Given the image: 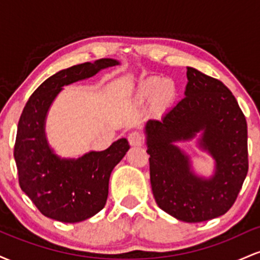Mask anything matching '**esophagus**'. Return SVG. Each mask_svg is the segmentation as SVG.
<instances>
[{
  "mask_svg": "<svg viewBox=\"0 0 260 260\" xmlns=\"http://www.w3.org/2000/svg\"><path fill=\"white\" fill-rule=\"evenodd\" d=\"M128 142L132 147H139L143 144V136L138 131H133L128 134Z\"/></svg>",
  "mask_w": 260,
  "mask_h": 260,
  "instance_id": "esophagus-1",
  "label": "esophagus"
}]
</instances>
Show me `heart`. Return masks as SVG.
<instances>
[{
    "label": "heart",
    "instance_id": "obj_1",
    "mask_svg": "<svg viewBox=\"0 0 260 260\" xmlns=\"http://www.w3.org/2000/svg\"><path fill=\"white\" fill-rule=\"evenodd\" d=\"M156 91V98L160 100H166L171 94V86L168 82L161 83L157 78H149L139 85L138 95L140 98H147Z\"/></svg>",
    "mask_w": 260,
    "mask_h": 260
}]
</instances>
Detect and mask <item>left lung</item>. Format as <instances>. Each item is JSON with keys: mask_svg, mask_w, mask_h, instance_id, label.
<instances>
[{"mask_svg": "<svg viewBox=\"0 0 260 260\" xmlns=\"http://www.w3.org/2000/svg\"><path fill=\"white\" fill-rule=\"evenodd\" d=\"M184 98L160 120L145 123L150 183L160 209L184 222L221 216L234 205L248 172L247 122L222 82L187 67ZM200 134L199 147L216 161L214 174L197 175L175 145Z\"/></svg>", "mask_w": 260, "mask_h": 260, "instance_id": "obj_1", "label": "left lung"}]
</instances>
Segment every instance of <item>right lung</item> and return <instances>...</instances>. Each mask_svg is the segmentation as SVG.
<instances>
[{
  "label": "right lung",
  "mask_w": 260,
  "mask_h": 260,
  "mask_svg": "<svg viewBox=\"0 0 260 260\" xmlns=\"http://www.w3.org/2000/svg\"><path fill=\"white\" fill-rule=\"evenodd\" d=\"M117 64V59L100 58L59 71L32 92L24 106L14 144L19 186L40 213L50 219L80 222L105 207L112 170L129 149L127 139L116 140L106 150L67 159L50 147L45 124L53 100L64 85Z\"/></svg>",
  "instance_id": "add662e5"
}]
</instances>
